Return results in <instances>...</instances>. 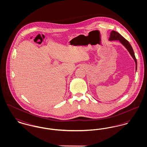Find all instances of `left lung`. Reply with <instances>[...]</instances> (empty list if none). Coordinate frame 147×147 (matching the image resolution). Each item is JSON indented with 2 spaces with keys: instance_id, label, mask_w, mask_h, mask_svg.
Returning <instances> with one entry per match:
<instances>
[{
  "instance_id": "1",
  "label": "left lung",
  "mask_w": 147,
  "mask_h": 147,
  "mask_svg": "<svg viewBox=\"0 0 147 147\" xmlns=\"http://www.w3.org/2000/svg\"><path fill=\"white\" fill-rule=\"evenodd\" d=\"M109 40L110 41H118L120 42L125 48L128 51V52L129 53V54L131 55V56H132V57L133 58L135 63H136V71L137 70V59L136 58V57L134 55V53L133 51V49L131 46V45H130V43L129 42L126 40V39L121 35H120L117 32L115 31H111L110 34V36H109Z\"/></svg>"
}]
</instances>
